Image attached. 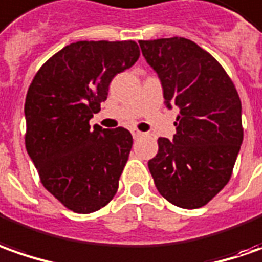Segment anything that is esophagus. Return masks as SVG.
Instances as JSON below:
<instances>
[{
  "instance_id": "1",
  "label": "esophagus",
  "mask_w": 262,
  "mask_h": 262,
  "mask_svg": "<svg viewBox=\"0 0 262 262\" xmlns=\"http://www.w3.org/2000/svg\"><path fill=\"white\" fill-rule=\"evenodd\" d=\"M132 135H133V138H135V139H138V138H140V136H143V133L139 130H136V129H133V130H132Z\"/></svg>"
}]
</instances>
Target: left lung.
Instances as JSON below:
<instances>
[{"instance_id":"left-lung-1","label":"left lung","mask_w":262,"mask_h":262,"mask_svg":"<svg viewBox=\"0 0 262 262\" xmlns=\"http://www.w3.org/2000/svg\"><path fill=\"white\" fill-rule=\"evenodd\" d=\"M167 107L177 105L172 142L158 139L148 162L159 194L183 209L207 204L229 183L244 139L238 91L209 52L184 37L139 40Z\"/></svg>"}]
</instances>
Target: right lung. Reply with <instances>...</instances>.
<instances>
[{
	"instance_id": "obj_1",
	"label": "right lung",
	"mask_w": 262,
	"mask_h": 262,
	"mask_svg": "<svg viewBox=\"0 0 262 262\" xmlns=\"http://www.w3.org/2000/svg\"><path fill=\"white\" fill-rule=\"evenodd\" d=\"M133 40L77 41L49 58L26 95V149L40 183L75 213L100 210L117 193L130 154L124 127L91 129L108 85L139 59Z\"/></svg>"
}]
</instances>
